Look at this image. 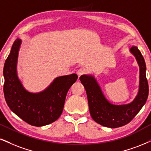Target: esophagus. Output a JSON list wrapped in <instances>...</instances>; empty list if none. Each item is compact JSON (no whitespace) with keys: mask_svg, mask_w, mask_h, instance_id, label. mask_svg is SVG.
<instances>
[{"mask_svg":"<svg viewBox=\"0 0 151 151\" xmlns=\"http://www.w3.org/2000/svg\"><path fill=\"white\" fill-rule=\"evenodd\" d=\"M85 73V69H84V68H80V69L77 71V74L78 76V78L82 75H83V74Z\"/></svg>","mask_w":151,"mask_h":151,"instance_id":"1","label":"esophagus"}]
</instances>
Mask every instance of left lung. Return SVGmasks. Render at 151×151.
I'll use <instances>...</instances> for the list:
<instances>
[{"label": "left lung", "instance_id": "left-lung-1", "mask_svg": "<svg viewBox=\"0 0 151 151\" xmlns=\"http://www.w3.org/2000/svg\"><path fill=\"white\" fill-rule=\"evenodd\" d=\"M129 51L135 57L139 66V92L131 103L122 105L110 103L94 76L83 75L80 77L86 91L91 116L96 122L104 127L117 128L128 124L140 111L148 99V84L144 59L136 46H132Z\"/></svg>", "mask_w": 151, "mask_h": 151}]
</instances>
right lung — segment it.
I'll return each instance as SVG.
<instances>
[{"mask_svg":"<svg viewBox=\"0 0 151 151\" xmlns=\"http://www.w3.org/2000/svg\"><path fill=\"white\" fill-rule=\"evenodd\" d=\"M21 39H16L3 68V92L11 111L28 124L41 127L59 118L70 87L77 81L76 74L57 77L42 92H29L19 79L17 71Z\"/></svg>","mask_w":151,"mask_h":151,"instance_id":"right-lung-1","label":"right lung"}]
</instances>
